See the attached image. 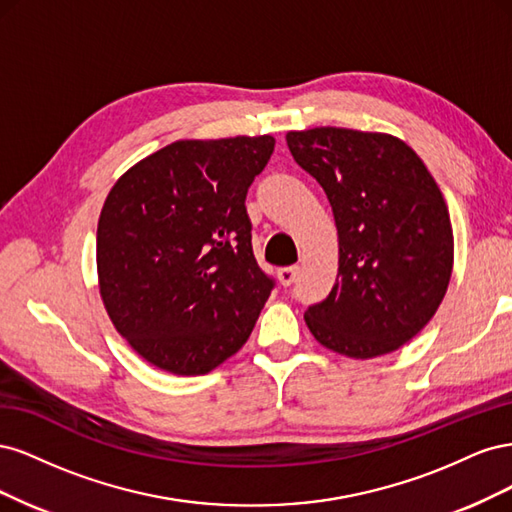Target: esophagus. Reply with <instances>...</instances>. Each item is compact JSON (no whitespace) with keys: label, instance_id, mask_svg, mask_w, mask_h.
<instances>
[{"label":"esophagus","instance_id":"obj_1","mask_svg":"<svg viewBox=\"0 0 512 512\" xmlns=\"http://www.w3.org/2000/svg\"><path fill=\"white\" fill-rule=\"evenodd\" d=\"M299 275V267H282L277 271V280H280L282 286H290Z\"/></svg>","mask_w":512,"mask_h":512}]
</instances>
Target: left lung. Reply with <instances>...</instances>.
I'll return each instance as SVG.
<instances>
[{
	"label": "left lung",
	"instance_id": "left-lung-1",
	"mask_svg": "<svg viewBox=\"0 0 512 512\" xmlns=\"http://www.w3.org/2000/svg\"><path fill=\"white\" fill-rule=\"evenodd\" d=\"M286 143L327 194L339 243L335 286L305 312L307 329L350 359L399 350L438 312L453 273L436 179L393 134L327 126L288 132Z\"/></svg>",
	"mask_w": 512,
	"mask_h": 512
}]
</instances>
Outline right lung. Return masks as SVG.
I'll return each instance as SVG.
<instances>
[{
	"label": "right lung",
	"mask_w": 512,
	"mask_h": 512,
	"mask_svg": "<svg viewBox=\"0 0 512 512\" xmlns=\"http://www.w3.org/2000/svg\"><path fill=\"white\" fill-rule=\"evenodd\" d=\"M273 147L269 134L175 141L128 168L104 200L96 262L106 314L168 374L222 365L269 299L245 196Z\"/></svg>",
	"instance_id": "obj_1"
}]
</instances>
